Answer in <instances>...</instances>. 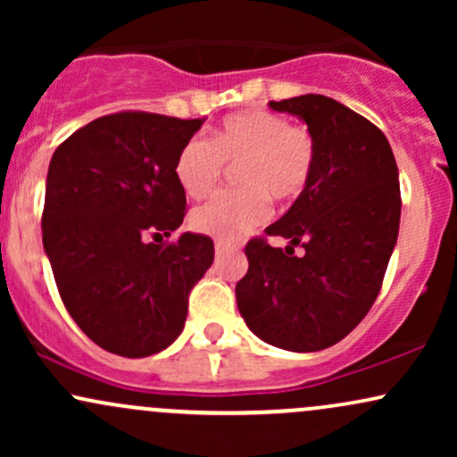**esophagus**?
<instances>
[{
    "label": "esophagus",
    "mask_w": 457,
    "mask_h": 457,
    "mask_svg": "<svg viewBox=\"0 0 457 457\" xmlns=\"http://www.w3.org/2000/svg\"><path fill=\"white\" fill-rule=\"evenodd\" d=\"M214 249H217V255H223V253H228V251H238V245L225 243V240H217V243H214Z\"/></svg>",
    "instance_id": "esophagus-1"
}]
</instances>
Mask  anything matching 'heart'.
I'll use <instances>...</instances> for the list:
<instances>
[{
  "label": "heart",
  "mask_w": 457,
  "mask_h": 457,
  "mask_svg": "<svg viewBox=\"0 0 457 457\" xmlns=\"http://www.w3.org/2000/svg\"><path fill=\"white\" fill-rule=\"evenodd\" d=\"M313 161L316 145L305 127L255 109L225 118L212 141L188 139L176 156L174 176L188 197L199 199L219 185L225 162L238 165L240 188L217 193L191 214L195 232L236 240L269 217V196L287 204L305 193Z\"/></svg>",
  "instance_id": "heart-1"
}]
</instances>
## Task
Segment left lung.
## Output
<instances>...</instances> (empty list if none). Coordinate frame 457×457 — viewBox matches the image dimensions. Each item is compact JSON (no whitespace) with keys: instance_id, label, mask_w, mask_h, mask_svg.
Returning <instances> with one entry per match:
<instances>
[{"instance_id":"left-lung-1","label":"left lung","mask_w":457,"mask_h":457,"mask_svg":"<svg viewBox=\"0 0 457 457\" xmlns=\"http://www.w3.org/2000/svg\"><path fill=\"white\" fill-rule=\"evenodd\" d=\"M269 104L307 124L316 161L305 193L266 228L287 238L286 251L264 238L246 243L249 270L236 283V303L266 344L318 353L342 342L378 296L400 232L397 165L385 133L333 98Z\"/></svg>"}]
</instances>
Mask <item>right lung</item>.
Instances as JSON below:
<instances>
[{
  "instance_id": "1",
  "label": "right lung",
  "mask_w": 457,
  "mask_h": 457,
  "mask_svg": "<svg viewBox=\"0 0 457 457\" xmlns=\"http://www.w3.org/2000/svg\"><path fill=\"white\" fill-rule=\"evenodd\" d=\"M202 124L145 112L103 115L51 156L45 253L68 313L107 353L141 359L165 350L211 269L208 236L161 243L187 214L174 165Z\"/></svg>"
}]
</instances>
